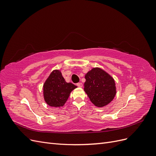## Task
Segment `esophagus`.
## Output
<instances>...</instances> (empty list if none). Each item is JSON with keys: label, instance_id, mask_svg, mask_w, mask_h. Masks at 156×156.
<instances>
[{"label": "esophagus", "instance_id": "1", "mask_svg": "<svg viewBox=\"0 0 156 156\" xmlns=\"http://www.w3.org/2000/svg\"><path fill=\"white\" fill-rule=\"evenodd\" d=\"M77 86L79 88H81V87H83V83H77Z\"/></svg>", "mask_w": 156, "mask_h": 156}]
</instances>
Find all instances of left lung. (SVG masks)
Wrapping results in <instances>:
<instances>
[{
  "instance_id": "8db88e82",
  "label": "left lung",
  "mask_w": 156,
  "mask_h": 156,
  "mask_svg": "<svg viewBox=\"0 0 156 156\" xmlns=\"http://www.w3.org/2000/svg\"><path fill=\"white\" fill-rule=\"evenodd\" d=\"M84 90L90 100L98 107L110 103L116 94L114 79L100 68H94L85 75Z\"/></svg>"
}]
</instances>
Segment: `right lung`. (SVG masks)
Returning <instances> with one entry per match:
<instances>
[{
    "label": "right lung",
    "instance_id": "right-lung-1",
    "mask_svg": "<svg viewBox=\"0 0 156 156\" xmlns=\"http://www.w3.org/2000/svg\"><path fill=\"white\" fill-rule=\"evenodd\" d=\"M44 98L51 107L64 106L72 90L77 87L72 83L66 82L59 69H55L51 73L44 84Z\"/></svg>",
    "mask_w": 156,
    "mask_h": 156
}]
</instances>
